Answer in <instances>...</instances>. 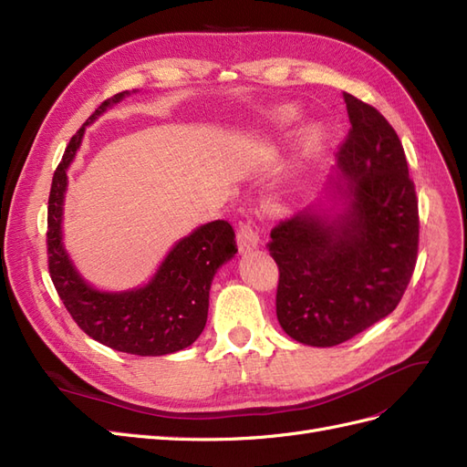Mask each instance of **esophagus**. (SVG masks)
Listing matches in <instances>:
<instances>
[{"label": "esophagus", "instance_id": "1", "mask_svg": "<svg viewBox=\"0 0 467 467\" xmlns=\"http://www.w3.org/2000/svg\"><path fill=\"white\" fill-rule=\"evenodd\" d=\"M259 232L251 222H242L237 228V247L239 251H251L259 245Z\"/></svg>", "mask_w": 467, "mask_h": 467}]
</instances>
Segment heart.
<instances>
[{"label": "heart", "mask_w": 467, "mask_h": 467, "mask_svg": "<svg viewBox=\"0 0 467 467\" xmlns=\"http://www.w3.org/2000/svg\"><path fill=\"white\" fill-rule=\"evenodd\" d=\"M288 119H282V122H286ZM325 140V130L321 126H309L304 134V150L306 151H316Z\"/></svg>", "instance_id": "1"}]
</instances>
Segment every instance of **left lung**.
<instances>
[{
  "mask_svg": "<svg viewBox=\"0 0 467 467\" xmlns=\"http://www.w3.org/2000/svg\"><path fill=\"white\" fill-rule=\"evenodd\" d=\"M350 130L338 146L348 206L304 210L271 230L276 317L298 343L335 347L389 316L411 282L419 201L401 140L384 115L343 93Z\"/></svg>",
  "mask_w": 467,
  "mask_h": 467,
  "instance_id": "8db88e82",
  "label": "left lung"
}]
</instances>
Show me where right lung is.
I'll use <instances>...</instances> for the list:
<instances>
[{"instance_id":"1","label":"right lung","mask_w":467,"mask_h":467,"mask_svg":"<svg viewBox=\"0 0 467 467\" xmlns=\"http://www.w3.org/2000/svg\"><path fill=\"white\" fill-rule=\"evenodd\" d=\"M124 95L117 93L103 101L86 124ZM86 124L69 140L52 177L47 255L54 288L78 327L105 347L138 357H161L187 348L206 325L212 278L237 251L232 223L210 222L181 239L144 288L109 294L88 286L66 255L60 228L66 169L81 144Z\"/></svg>"}]
</instances>
